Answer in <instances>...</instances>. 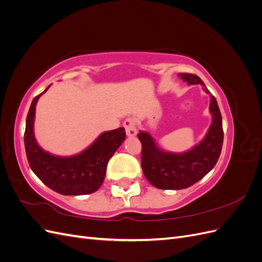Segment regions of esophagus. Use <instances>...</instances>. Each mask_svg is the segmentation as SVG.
Listing matches in <instances>:
<instances>
[{"label": "esophagus", "mask_w": 262, "mask_h": 262, "mask_svg": "<svg viewBox=\"0 0 262 262\" xmlns=\"http://www.w3.org/2000/svg\"><path fill=\"white\" fill-rule=\"evenodd\" d=\"M123 126L125 129V133L128 137H136L137 136V126L136 121L133 118H126L123 121Z\"/></svg>", "instance_id": "obj_1"}]
</instances>
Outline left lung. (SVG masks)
I'll return each mask as SVG.
<instances>
[{"label":"left lung","instance_id":"8db88e82","mask_svg":"<svg viewBox=\"0 0 262 262\" xmlns=\"http://www.w3.org/2000/svg\"><path fill=\"white\" fill-rule=\"evenodd\" d=\"M179 75L189 85L201 84L204 91L210 93L198 75L190 73H180ZM210 112L213 116V121L207 137L200 144L186 153L163 152L155 145L148 133L140 132L138 134L142 144V169L145 178L154 187L163 190L188 188L202 179L215 166L223 145L224 132L217 101L212 95Z\"/></svg>","mask_w":262,"mask_h":262}]
</instances>
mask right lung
<instances>
[{
  "instance_id": "obj_1",
  "label": "right lung",
  "mask_w": 262,
  "mask_h": 262,
  "mask_svg": "<svg viewBox=\"0 0 262 262\" xmlns=\"http://www.w3.org/2000/svg\"><path fill=\"white\" fill-rule=\"evenodd\" d=\"M48 89L49 86L46 91ZM45 92L31 101L26 118L24 142L30 168L55 192L64 195L93 193L104 181L108 161L125 140V131L118 128L104 132L89 148L72 157H58L47 153L39 147L34 137L36 104Z\"/></svg>"
}]
</instances>
